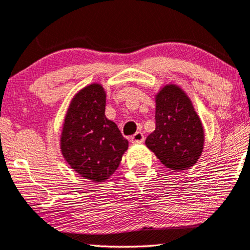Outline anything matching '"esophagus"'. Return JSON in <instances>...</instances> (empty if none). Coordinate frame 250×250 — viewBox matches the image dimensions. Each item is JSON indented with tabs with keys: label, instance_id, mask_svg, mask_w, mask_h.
Masks as SVG:
<instances>
[{
	"label": "esophagus",
	"instance_id": "34e87169",
	"mask_svg": "<svg viewBox=\"0 0 250 250\" xmlns=\"http://www.w3.org/2000/svg\"><path fill=\"white\" fill-rule=\"evenodd\" d=\"M144 135H143V132L141 131H137L135 135H132L130 137V142L131 143H143L144 142Z\"/></svg>",
	"mask_w": 250,
	"mask_h": 250
}]
</instances>
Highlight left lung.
Instances as JSON below:
<instances>
[{"instance_id": "left-lung-1", "label": "left lung", "mask_w": 250, "mask_h": 250, "mask_svg": "<svg viewBox=\"0 0 250 250\" xmlns=\"http://www.w3.org/2000/svg\"><path fill=\"white\" fill-rule=\"evenodd\" d=\"M154 98L155 130L146 138V146L171 170L191 168L205 146V129L194 105L175 83L161 86Z\"/></svg>"}]
</instances>
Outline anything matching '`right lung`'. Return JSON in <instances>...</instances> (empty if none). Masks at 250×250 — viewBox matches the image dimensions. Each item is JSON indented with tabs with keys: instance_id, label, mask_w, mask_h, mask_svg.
I'll return each mask as SVG.
<instances>
[{
	"instance_id": "right-lung-1",
	"label": "right lung",
	"mask_w": 250,
	"mask_h": 250,
	"mask_svg": "<svg viewBox=\"0 0 250 250\" xmlns=\"http://www.w3.org/2000/svg\"><path fill=\"white\" fill-rule=\"evenodd\" d=\"M106 91L101 83L73 96L62 122L59 147L67 165L94 183L107 181L118 169L129 143L105 115Z\"/></svg>"
}]
</instances>
